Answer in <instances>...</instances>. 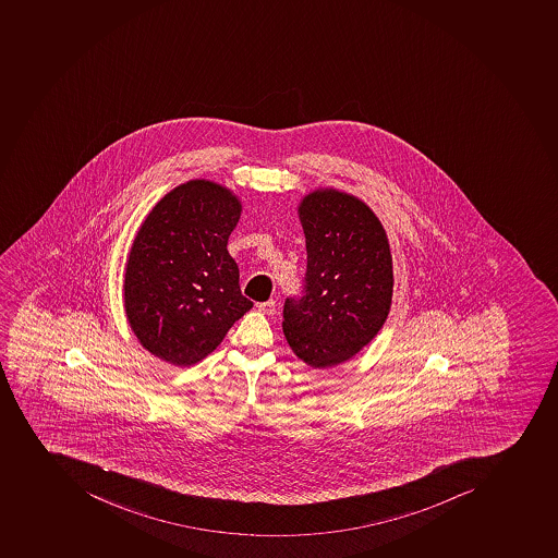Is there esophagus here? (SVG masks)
I'll use <instances>...</instances> for the list:
<instances>
[{
	"instance_id": "esophagus-1",
	"label": "esophagus",
	"mask_w": 558,
	"mask_h": 558,
	"mask_svg": "<svg viewBox=\"0 0 558 558\" xmlns=\"http://www.w3.org/2000/svg\"><path fill=\"white\" fill-rule=\"evenodd\" d=\"M258 312H263V314L272 315L277 312V301L269 300L264 301V303L257 304Z\"/></svg>"
}]
</instances>
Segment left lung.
<instances>
[{
  "instance_id": "left-lung-1",
  "label": "left lung",
  "mask_w": 558,
  "mask_h": 558,
  "mask_svg": "<svg viewBox=\"0 0 558 558\" xmlns=\"http://www.w3.org/2000/svg\"><path fill=\"white\" fill-rule=\"evenodd\" d=\"M306 275L283 304V332L314 368L350 360L386 323L392 263L383 223L360 198L314 192L300 206Z\"/></svg>"
}]
</instances>
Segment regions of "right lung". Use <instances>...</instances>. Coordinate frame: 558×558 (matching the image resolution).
Masks as SVG:
<instances>
[{
    "label": "right lung",
    "instance_id": "1",
    "mask_svg": "<svg viewBox=\"0 0 558 558\" xmlns=\"http://www.w3.org/2000/svg\"><path fill=\"white\" fill-rule=\"evenodd\" d=\"M241 204L211 181L181 184L141 226L125 272V310L144 349L175 366L211 354L254 303L241 294L227 241Z\"/></svg>",
    "mask_w": 558,
    "mask_h": 558
}]
</instances>
